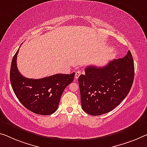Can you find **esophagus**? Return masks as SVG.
Instances as JSON below:
<instances>
[{
	"label": "esophagus",
	"instance_id": "34e87169",
	"mask_svg": "<svg viewBox=\"0 0 147 147\" xmlns=\"http://www.w3.org/2000/svg\"><path fill=\"white\" fill-rule=\"evenodd\" d=\"M82 74V72H81V71H80V70H78V71H77L76 72V75H75V78L76 79H78V78L79 77H80V76L81 75V74Z\"/></svg>",
	"mask_w": 147,
	"mask_h": 147
}]
</instances>
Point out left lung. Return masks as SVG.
Returning <instances> with one entry per match:
<instances>
[{
  "label": "left lung",
  "mask_w": 147,
  "mask_h": 147,
  "mask_svg": "<svg viewBox=\"0 0 147 147\" xmlns=\"http://www.w3.org/2000/svg\"><path fill=\"white\" fill-rule=\"evenodd\" d=\"M79 77L81 107L91 116L106 114L121 103L134 80V62L130 51L123 58L102 67L87 66Z\"/></svg>",
  "instance_id": "1"
}]
</instances>
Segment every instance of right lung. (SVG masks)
<instances>
[{
	"label": "right lung",
	"instance_id": "right-lung-1",
	"mask_svg": "<svg viewBox=\"0 0 147 147\" xmlns=\"http://www.w3.org/2000/svg\"><path fill=\"white\" fill-rule=\"evenodd\" d=\"M19 49L13 56L10 67V79L16 96L27 109L37 114L47 116L58 109L65 88L73 81L75 73L58 74L34 80L25 78L17 67Z\"/></svg>",
	"mask_w": 147,
	"mask_h": 147
}]
</instances>
